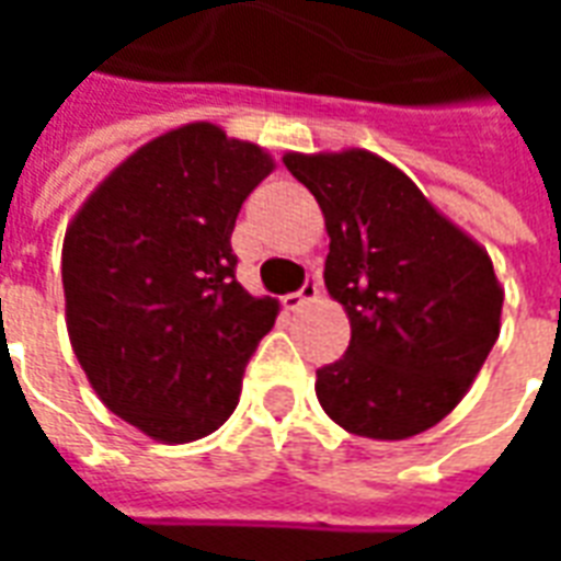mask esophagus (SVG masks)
Masks as SVG:
<instances>
[{"instance_id":"obj_1","label":"esophagus","mask_w":561,"mask_h":561,"mask_svg":"<svg viewBox=\"0 0 561 561\" xmlns=\"http://www.w3.org/2000/svg\"><path fill=\"white\" fill-rule=\"evenodd\" d=\"M318 297V279L316 276H309V279L304 282V288H300V291H294V294H288V297H285V300H282V304H285V309H304L306 304H312V300H316Z\"/></svg>"}]
</instances>
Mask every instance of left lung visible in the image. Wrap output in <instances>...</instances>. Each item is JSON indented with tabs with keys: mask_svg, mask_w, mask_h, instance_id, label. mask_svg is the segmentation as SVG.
Segmentation results:
<instances>
[{
	"mask_svg": "<svg viewBox=\"0 0 561 561\" xmlns=\"http://www.w3.org/2000/svg\"><path fill=\"white\" fill-rule=\"evenodd\" d=\"M330 233L324 285L352 321L316 393L342 430L409 438L454 412L499 340L493 261L390 161L366 149L285 156Z\"/></svg>",
	"mask_w": 561,
	"mask_h": 561,
	"instance_id": "left-lung-1",
	"label": "left lung"
}]
</instances>
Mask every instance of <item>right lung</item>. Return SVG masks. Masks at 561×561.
I'll return each instance as SVG.
<instances>
[{"label":"right lung","mask_w":561,"mask_h":561,"mask_svg":"<svg viewBox=\"0 0 561 561\" xmlns=\"http://www.w3.org/2000/svg\"><path fill=\"white\" fill-rule=\"evenodd\" d=\"M273 161L209 123L168 131L83 204L62 243L71 348L123 421L168 445L219 430L276 300L237 282V213Z\"/></svg>","instance_id":"right-lung-1"}]
</instances>
